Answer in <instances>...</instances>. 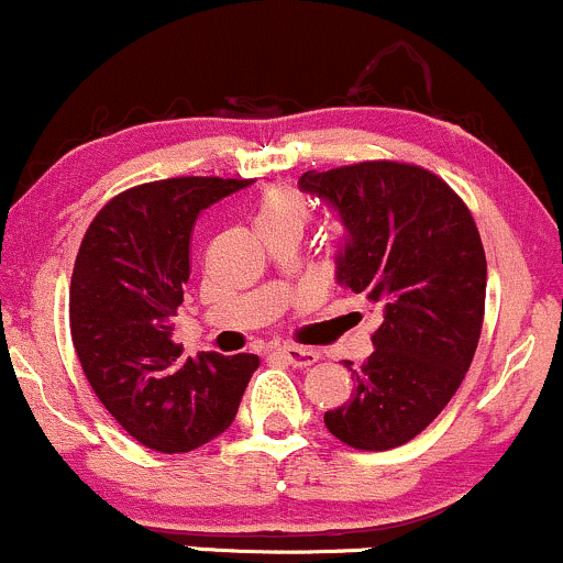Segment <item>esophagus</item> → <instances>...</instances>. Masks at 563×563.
<instances>
[{"label":"esophagus","instance_id":"1","mask_svg":"<svg viewBox=\"0 0 563 563\" xmlns=\"http://www.w3.org/2000/svg\"><path fill=\"white\" fill-rule=\"evenodd\" d=\"M280 357L286 360L288 365L294 367H309L320 360V354L314 349H303V346H283Z\"/></svg>","mask_w":563,"mask_h":563}]
</instances>
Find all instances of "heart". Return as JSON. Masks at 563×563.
Here are the masks:
<instances>
[{
  "mask_svg": "<svg viewBox=\"0 0 563 563\" xmlns=\"http://www.w3.org/2000/svg\"><path fill=\"white\" fill-rule=\"evenodd\" d=\"M307 219H309L307 200L301 198V192H296L294 187L288 185L269 187V190L262 192V198L256 200L254 228L262 238L273 235V232H280V230L301 232L307 228Z\"/></svg>",
  "mask_w": 563,
  "mask_h": 563,
  "instance_id": "b5f03b06",
  "label": "heart"
}]
</instances>
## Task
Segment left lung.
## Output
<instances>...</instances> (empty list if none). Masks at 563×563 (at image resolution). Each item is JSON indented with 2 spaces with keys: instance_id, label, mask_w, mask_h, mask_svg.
<instances>
[{
  "instance_id": "left-lung-1",
  "label": "left lung",
  "mask_w": 563,
  "mask_h": 563,
  "mask_svg": "<svg viewBox=\"0 0 563 563\" xmlns=\"http://www.w3.org/2000/svg\"><path fill=\"white\" fill-rule=\"evenodd\" d=\"M299 187L344 224L335 280L376 303L373 354L325 426L354 450L410 442L448 407L482 335L487 260L468 206L399 161L303 172Z\"/></svg>"
}]
</instances>
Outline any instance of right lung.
Returning <instances> with one entry per match:
<instances>
[{"mask_svg":"<svg viewBox=\"0 0 563 563\" xmlns=\"http://www.w3.org/2000/svg\"><path fill=\"white\" fill-rule=\"evenodd\" d=\"M251 179L174 177L108 200L70 275V339L89 386L145 448L190 452L235 421L256 354L183 357L174 318L190 277L198 214Z\"/></svg>","mask_w":563,"mask_h":563,"instance_id":"obj_1","label":"right lung"}]
</instances>
